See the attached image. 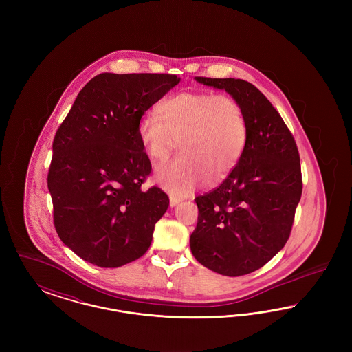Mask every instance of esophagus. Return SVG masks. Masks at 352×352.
<instances>
[{
	"label": "esophagus",
	"instance_id": "obj_1",
	"mask_svg": "<svg viewBox=\"0 0 352 352\" xmlns=\"http://www.w3.org/2000/svg\"><path fill=\"white\" fill-rule=\"evenodd\" d=\"M179 201H181L179 198H175V197H170V207H174V206H177Z\"/></svg>",
	"mask_w": 352,
	"mask_h": 352
}]
</instances>
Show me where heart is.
I'll list each match as a JSON object with an SVG mask.
<instances>
[{
	"label": "heart",
	"mask_w": 352,
	"mask_h": 352,
	"mask_svg": "<svg viewBox=\"0 0 352 352\" xmlns=\"http://www.w3.org/2000/svg\"><path fill=\"white\" fill-rule=\"evenodd\" d=\"M158 116L140 118L137 135L148 157L165 161L175 149L182 153L155 168L154 179L168 192L184 197L197 187L219 184L239 165L248 141V124L241 104L228 94L188 91L160 102Z\"/></svg>",
	"instance_id": "obj_1"
}]
</instances>
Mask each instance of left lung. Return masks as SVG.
Returning <instances> with one entry per match:
<instances>
[{"instance_id": "1", "label": "left lung", "mask_w": 352, "mask_h": 352, "mask_svg": "<svg viewBox=\"0 0 352 352\" xmlns=\"http://www.w3.org/2000/svg\"><path fill=\"white\" fill-rule=\"evenodd\" d=\"M195 79L226 89L241 104L248 141L223 184L195 198L199 215L190 248L206 268L230 277L248 274L264 267L290 236L302 194L300 153L280 113L253 84Z\"/></svg>"}]
</instances>
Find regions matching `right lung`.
Wrapping results in <instances>:
<instances>
[{
	"label": "right lung",
	"instance_id": "right-lung-1",
	"mask_svg": "<svg viewBox=\"0 0 352 352\" xmlns=\"http://www.w3.org/2000/svg\"><path fill=\"white\" fill-rule=\"evenodd\" d=\"M171 74L104 72L85 84L52 142L47 186L60 240L85 261L118 268L149 250L168 194L141 184L151 160L140 118L179 83Z\"/></svg>",
	"mask_w": 352,
	"mask_h": 352
}]
</instances>
